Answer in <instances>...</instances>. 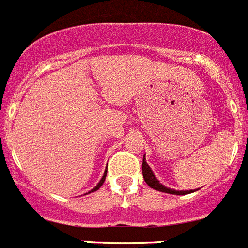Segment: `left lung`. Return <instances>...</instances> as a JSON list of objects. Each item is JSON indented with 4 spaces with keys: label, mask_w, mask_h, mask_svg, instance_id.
<instances>
[{
    "label": "left lung",
    "mask_w": 248,
    "mask_h": 248,
    "mask_svg": "<svg viewBox=\"0 0 248 248\" xmlns=\"http://www.w3.org/2000/svg\"><path fill=\"white\" fill-rule=\"evenodd\" d=\"M142 175H143V179H145V182H146V184L149 185L150 188L155 189V190L163 191V193H168V194L185 195V194H189V193H193V191L198 190V189H197V190H175V189L166 188L165 185H163L159 180H157V178H156L155 174L153 172V170H151V168L149 166V164L146 163L145 155H143V160H142Z\"/></svg>",
    "instance_id": "obj_1"
}]
</instances>
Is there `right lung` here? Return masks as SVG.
Here are the masks:
<instances>
[{"instance_id":"right-lung-1","label":"right lung","mask_w":248,"mask_h":248,"mask_svg":"<svg viewBox=\"0 0 248 248\" xmlns=\"http://www.w3.org/2000/svg\"><path fill=\"white\" fill-rule=\"evenodd\" d=\"M106 175H107V169L105 170V174H103V176H102V179H101V180H99V182H98V184L95 185V186H94V188L92 189V190H89L88 193H87V194H89V193H92V191L98 190V189L101 188V186H102V184H103V183H105V180H106Z\"/></svg>"}]
</instances>
